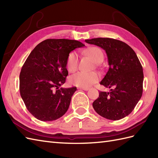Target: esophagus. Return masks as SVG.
<instances>
[{"mask_svg":"<svg viewBox=\"0 0 158 158\" xmlns=\"http://www.w3.org/2000/svg\"><path fill=\"white\" fill-rule=\"evenodd\" d=\"M79 89H83V90H84V91H88V90L89 89L88 88H81V87H80V88H79Z\"/></svg>","mask_w":158,"mask_h":158,"instance_id":"esophagus-1","label":"esophagus"}]
</instances>
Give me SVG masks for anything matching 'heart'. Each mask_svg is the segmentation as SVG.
Returning <instances> with one entry per match:
<instances>
[{"mask_svg": "<svg viewBox=\"0 0 158 158\" xmlns=\"http://www.w3.org/2000/svg\"><path fill=\"white\" fill-rule=\"evenodd\" d=\"M83 53L90 57L95 62L98 63L104 58L102 50L97 47H91L85 50ZM66 68L70 73L75 72L78 68V56L75 52L70 53L66 59ZM100 79V75L96 72H79L70 77L69 81L72 85L88 88L94 84Z\"/></svg>", "mask_w": 158, "mask_h": 158, "instance_id": "b5f03b06", "label": "heart"}]
</instances>
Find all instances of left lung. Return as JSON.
I'll use <instances>...</instances> for the list:
<instances>
[{
	"label": "left lung",
	"mask_w": 158,
	"mask_h": 158,
	"mask_svg": "<svg viewBox=\"0 0 158 158\" xmlns=\"http://www.w3.org/2000/svg\"><path fill=\"white\" fill-rule=\"evenodd\" d=\"M106 52L109 70L100 83L109 92H100L92 106L100 116L119 120L128 115L143 94V67L135 51L126 43L110 38L85 40Z\"/></svg>",
	"instance_id": "obj_1"
}]
</instances>
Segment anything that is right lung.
Returning <instances> with one entry per match:
<instances>
[{
	"label": "right lung",
	"instance_id": "right-lung-1",
	"mask_svg": "<svg viewBox=\"0 0 158 158\" xmlns=\"http://www.w3.org/2000/svg\"><path fill=\"white\" fill-rule=\"evenodd\" d=\"M84 46L76 40L47 39L30 53L20 72L19 91L37 119L53 121L67 111L77 88H60L69 75L66 59L73 50Z\"/></svg>",
	"mask_w": 158,
	"mask_h": 158
}]
</instances>
